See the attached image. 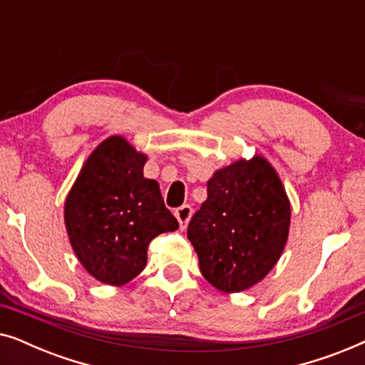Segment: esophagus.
Returning <instances> with one entry per match:
<instances>
[{
    "label": "esophagus",
    "mask_w": 365,
    "mask_h": 365,
    "mask_svg": "<svg viewBox=\"0 0 365 365\" xmlns=\"http://www.w3.org/2000/svg\"><path fill=\"white\" fill-rule=\"evenodd\" d=\"M174 214H176L181 229H186L189 219H191V216H192V207L189 206V204H184V206L178 207L176 212H174Z\"/></svg>",
    "instance_id": "obj_1"
}]
</instances>
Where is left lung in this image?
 Segmentation results:
<instances>
[{
  "label": "left lung",
  "instance_id": "8db88e82",
  "mask_svg": "<svg viewBox=\"0 0 365 365\" xmlns=\"http://www.w3.org/2000/svg\"><path fill=\"white\" fill-rule=\"evenodd\" d=\"M291 204L277 173L261 156L214 173L207 199L187 226L199 269L222 292L262 281L287 242Z\"/></svg>",
  "mask_w": 365,
  "mask_h": 365
}]
</instances>
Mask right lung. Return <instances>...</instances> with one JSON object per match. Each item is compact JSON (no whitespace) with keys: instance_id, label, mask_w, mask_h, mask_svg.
I'll use <instances>...</instances> for the list:
<instances>
[{"instance_id":"1","label":"right lung","mask_w":365,"mask_h":365,"mask_svg":"<svg viewBox=\"0 0 365 365\" xmlns=\"http://www.w3.org/2000/svg\"><path fill=\"white\" fill-rule=\"evenodd\" d=\"M146 159L124 138H108L84 163L64 202L74 254L109 286L136 277L146 267L149 242L179 227L159 184L144 178Z\"/></svg>"}]
</instances>
